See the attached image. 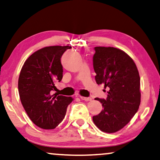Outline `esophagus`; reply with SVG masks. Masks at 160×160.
<instances>
[{"label": "esophagus", "instance_id": "obj_1", "mask_svg": "<svg viewBox=\"0 0 160 160\" xmlns=\"http://www.w3.org/2000/svg\"><path fill=\"white\" fill-rule=\"evenodd\" d=\"M80 98L81 100H83V101H91V100H92L91 98H90V97L80 96Z\"/></svg>", "mask_w": 160, "mask_h": 160}]
</instances>
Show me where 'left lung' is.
<instances>
[{
    "label": "left lung",
    "mask_w": 160,
    "mask_h": 160,
    "mask_svg": "<svg viewBox=\"0 0 160 160\" xmlns=\"http://www.w3.org/2000/svg\"><path fill=\"white\" fill-rule=\"evenodd\" d=\"M92 58L97 84L108 88L106 99L95 98L103 109L92 117L100 130L114 133L131 121L141 102L140 77L133 59L122 50L96 47Z\"/></svg>",
    "instance_id": "8db88e82"
}]
</instances>
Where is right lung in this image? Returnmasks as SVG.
<instances>
[{
    "mask_svg": "<svg viewBox=\"0 0 160 160\" xmlns=\"http://www.w3.org/2000/svg\"><path fill=\"white\" fill-rule=\"evenodd\" d=\"M70 46H51L40 49L25 61L18 78L21 102L28 117L43 129H53L65 118L72 98L52 97L54 82L62 79L61 57Z\"/></svg>",
    "mask_w": 160,
    "mask_h": 160,
    "instance_id": "obj_1",
    "label": "right lung"
}]
</instances>
